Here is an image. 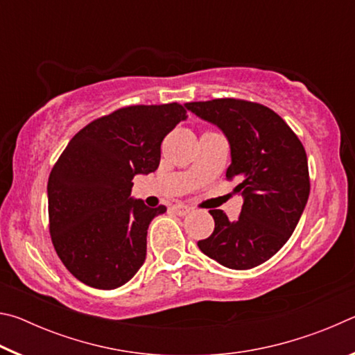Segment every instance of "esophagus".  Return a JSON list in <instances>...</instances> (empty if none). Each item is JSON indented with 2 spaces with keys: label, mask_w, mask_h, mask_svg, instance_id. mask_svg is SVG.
I'll return each instance as SVG.
<instances>
[{
  "label": "esophagus",
  "mask_w": 355,
  "mask_h": 355,
  "mask_svg": "<svg viewBox=\"0 0 355 355\" xmlns=\"http://www.w3.org/2000/svg\"><path fill=\"white\" fill-rule=\"evenodd\" d=\"M172 211L175 213V214H178V216H186V214L191 211V208L183 205V203H177V205L172 207Z\"/></svg>",
  "instance_id": "obj_1"
}]
</instances>
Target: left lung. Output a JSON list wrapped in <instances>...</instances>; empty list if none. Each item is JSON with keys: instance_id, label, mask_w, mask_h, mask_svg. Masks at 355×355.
I'll use <instances>...</instances> for the list:
<instances>
[{"instance_id": "obj_1", "label": "left lung", "mask_w": 355, "mask_h": 355, "mask_svg": "<svg viewBox=\"0 0 355 355\" xmlns=\"http://www.w3.org/2000/svg\"><path fill=\"white\" fill-rule=\"evenodd\" d=\"M186 110L218 127L230 144L227 178L238 182L244 203L236 220L211 209L214 232L197 243L207 257L230 269L268 261L293 235L310 194L302 142L279 114L235 98L186 103Z\"/></svg>"}]
</instances>
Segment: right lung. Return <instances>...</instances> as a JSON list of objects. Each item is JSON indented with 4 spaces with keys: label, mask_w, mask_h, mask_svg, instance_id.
I'll return each instance as SVG.
<instances>
[{
    "label": "right lung",
    "mask_w": 355,
    "mask_h": 355,
    "mask_svg": "<svg viewBox=\"0 0 355 355\" xmlns=\"http://www.w3.org/2000/svg\"><path fill=\"white\" fill-rule=\"evenodd\" d=\"M186 117L178 103L122 107L78 131L59 156L46 186L50 235L83 284L114 290L146 261L148 225L166 207L133 199L131 180L158 169L161 142Z\"/></svg>",
    "instance_id": "1"
}]
</instances>
